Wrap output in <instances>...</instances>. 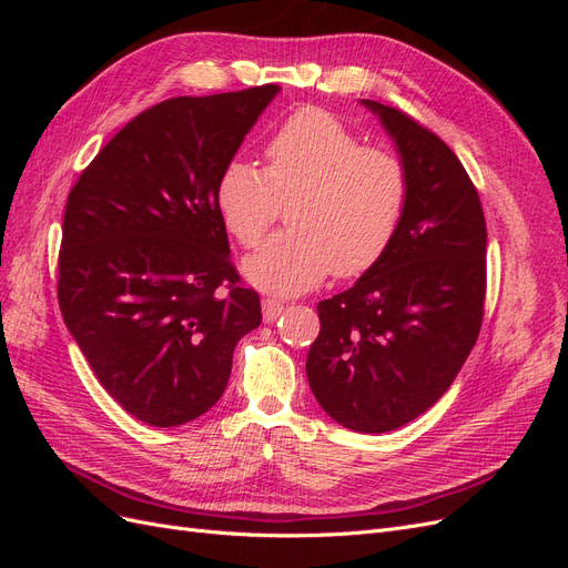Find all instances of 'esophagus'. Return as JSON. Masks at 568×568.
<instances>
[{
    "mask_svg": "<svg viewBox=\"0 0 568 568\" xmlns=\"http://www.w3.org/2000/svg\"><path fill=\"white\" fill-rule=\"evenodd\" d=\"M284 313V303L277 298H263V317L265 322H274Z\"/></svg>",
    "mask_w": 568,
    "mask_h": 568,
    "instance_id": "esophagus-1",
    "label": "esophagus"
}]
</instances>
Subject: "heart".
<instances>
[{
  "mask_svg": "<svg viewBox=\"0 0 568 568\" xmlns=\"http://www.w3.org/2000/svg\"><path fill=\"white\" fill-rule=\"evenodd\" d=\"M267 170L232 161L215 189L217 211L242 246L253 248L288 211V232L246 257L244 274L274 294H301L326 274L357 277L382 261L405 213L400 159L363 146L317 106L291 113L265 149Z\"/></svg>",
  "mask_w": 568,
  "mask_h": 568,
  "instance_id": "1",
  "label": "heart"
}]
</instances>
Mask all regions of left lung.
Masks as SVG:
<instances>
[{
    "instance_id": "left-lung-1",
    "label": "left lung",
    "mask_w": 568,
    "mask_h": 568,
    "mask_svg": "<svg viewBox=\"0 0 568 568\" xmlns=\"http://www.w3.org/2000/svg\"><path fill=\"white\" fill-rule=\"evenodd\" d=\"M407 175L405 213L384 257L317 305L307 384L322 409L359 434L417 419L450 388L484 320L486 217L453 149L379 101Z\"/></svg>"
}]
</instances>
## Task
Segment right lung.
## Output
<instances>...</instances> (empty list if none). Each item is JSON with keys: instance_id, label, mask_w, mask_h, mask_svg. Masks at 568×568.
<instances>
[{"instance_id": "add662e5", "label": "right lung", "mask_w": 568, "mask_h": 568, "mask_svg": "<svg viewBox=\"0 0 568 568\" xmlns=\"http://www.w3.org/2000/svg\"><path fill=\"white\" fill-rule=\"evenodd\" d=\"M280 84L178 97L132 118L68 194L61 315L111 398L180 426L225 393L236 343L263 322L239 284L215 201Z\"/></svg>"}]
</instances>
